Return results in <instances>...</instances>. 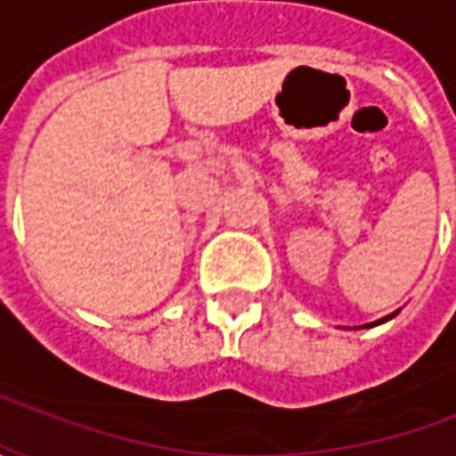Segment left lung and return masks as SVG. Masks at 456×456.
I'll return each mask as SVG.
<instances>
[{
	"instance_id": "8db88e82",
	"label": "left lung",
	"mask_w": 456,
	"mask_h": 456,
	"mask_svg": "<svg viewBox=\"0 0 456 456\" xmlns=\"http://www.w3.org/2000/svg\"><path fill=\"white\" fill-rule=\"evenodd\" d=\"M393 315H395V313H393ZM393 315H388V317H383V320H379V322H386V320H391ZM379 322H371V325H363V327H373V325H379Z\"/></svg>"
}]
</instances>
